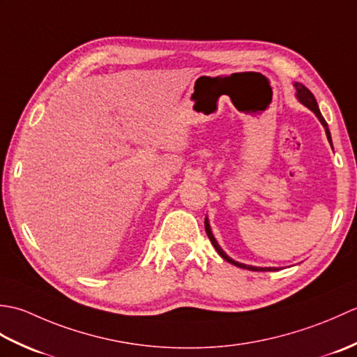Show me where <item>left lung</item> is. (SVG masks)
Listing matches in <instances>:
<instances>
[{
  "label": "left lung",
  "mask_w": 357,
  "mask_h": 357,
  "mask_svg": "<svg viewBox=\"0 0 357 357\" xmlns=\"http://www.w3.org/2000/svg\"><path fill=\"white\" fill-rule=\"evenodd\" d=\"M293 86H294V89H296V98H298V101H299L302 105H305L307 109L312 110V112L314 113V115L317 116V119L321 121V124H322L324 128H325V133H327V139H328V142L331 144V135H330V130H328V124H327V121H325L324 116H322V113H321V110H319V105H317V102H316V98L313 96V93L310 92V90H308L304 84H301V82H294ZM204 225H206V233H207V236H208L210 242H211V244H213V247L216 248V252L219 253V256H221L222 259H225L227 262L236 265V267H239V268H245V270H252V271H275V270H278V268H275V267H253V265L241 264V262H238V261L231 259V257H230L229 255H227L221 247H219L218 241H216L215 236H213V233H211L208 218H206V221H204Z\"/></svg>",
  "instance_id": "left-lung-1"
}]
</instances>
